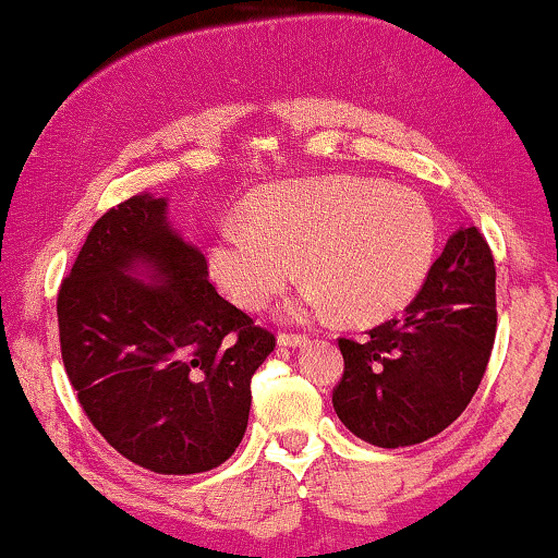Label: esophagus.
Instances as JSON below:
<instances>
[{
	"label": "esophagus",
	"instance_id": "34e87169",
	"mask_svg": "<svg viewBox=\"0 0 558 558\" xmlns=\"http://www.w3.org/2000/svg\"><path fill=\"white\" fill-rule=\"evenodd\" d=\"M279 347H305V343L307 341H311V336H307V333H279Z\"/></svg>",
	"mask_w": 558,
	"mask_h": 558
}]
</instances>
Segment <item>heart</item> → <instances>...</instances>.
I'll return each mask as SVG.
<instances>
[{
    "instance_id": "heart-1",
    "label": "heart",
    "mask_w": 558,
    "mask_h": 558,
    "mask_svg": "<svg viewBox=\"0 0 558 558\" xmlns=\"http://www.w3.org/2000/svg\"><path fill=\"white\" fill-rule=\"evenodd\" d=\"M247 225H225L209 251L219 287L264 311L300 264L311 277L298 313L336 307L349 323H377L422 290L437 251V222L414 191L362 175H315L260 189Z\"/></svg>"
}]
</instances>
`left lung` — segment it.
I'll list each match as a JSON object with an SVG mask.
<instances>
[{
	"mask_svg": "<svg viewBox=\"0 0 558 558\" xmlns=\"http://www.w3.org/2000/svg\"><path fill=\"white\" fill-rule=\"evenodd\" d=\"M497 336V268L478 227L447 240L422 290L364 339H339L343 375L333 409L377 447L439 435L478 390Z\"/></svg>",
	"mask_w": 558,
	"mask_h": 558,
	"instance_id": "1",
	"label": "left lung"
}]
</instances>
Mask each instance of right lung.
<instances>
[{
	"instance_id": "right-lung-1",
	"label": "right lung",
	"mask_w": 558,
	"mask_h": 558,
	"mask_svg": "<svg viewBox=\"0 0 558 558\" xmlns=\"http://www.w3.org/2000/svg\"><path fill=\"white\" fill-rule=\"evenodd\" d=\"M165 206L132 196L93 225L59 287V343L106 442L142 469L189 476L235 452L251 377L277 339L217 294ZM136 265L150 266L153 286L131 277Z\"/></svg>"
}]
</instances>
